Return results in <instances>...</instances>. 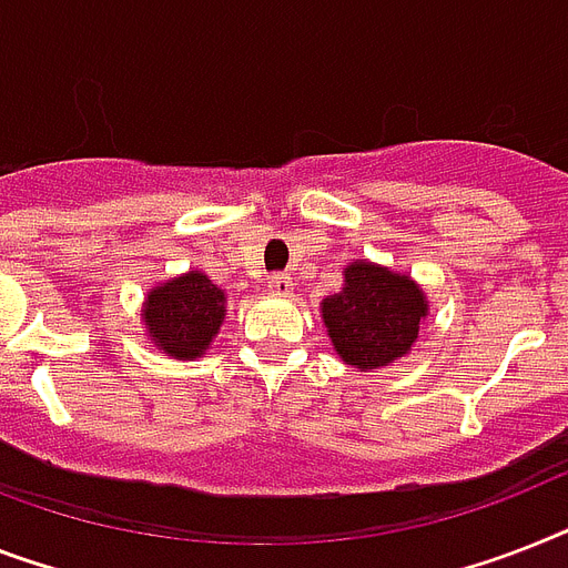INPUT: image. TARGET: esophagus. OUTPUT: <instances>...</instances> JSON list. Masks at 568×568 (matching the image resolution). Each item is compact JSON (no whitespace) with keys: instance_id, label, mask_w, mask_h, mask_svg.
<instances>
[{"instance_id":"obj_1","label":"esophagus","mask_w":568,"mask_h":568,"mask_svg":"<svg viewBox=\"0 0 568 568\" xmlns=\"http://www.w3.org/2000/svg\"><path fill=\"white\" fill-rule=\"evenodd\" d=\"M294 280L288 274H274L268 280V292L271 294H292Z\"/></svg>"}]
</instances>
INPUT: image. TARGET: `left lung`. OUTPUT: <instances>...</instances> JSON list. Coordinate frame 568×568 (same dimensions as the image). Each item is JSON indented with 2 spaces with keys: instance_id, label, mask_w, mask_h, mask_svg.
<instances>
[{
  "instance_id": "left-lung-1",
  "label": "left lung",
  "mask_w": 568,
  "mask_h": 568,
  "mask_svg": "<svg viewBox=\"0 0 568 568\" xmlns=\"http://www.w3.org/2000/svg\"><path fill=\"white\" fill-rule=\"evenodd\" d=\"M321 315L341 362L367 373L412 349L428 300L408 274L356 260L344 268V288L321 303Z\"/></svg>"
}]
</instances>
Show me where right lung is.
Returning a JSON list of instances; mask_svg holds the SVG:
<instances>
[{
	"instance_id": "right-lung-1",
	"label": "right lung",
	"mask_w": 568,
	"mask_h": 568,
	"mask_svg": "<svg viewBox=\"0 0 568 568\" xmlns=\"http://www.w3.org/2000/svg\"><path fill=\"white\" fill-rule=\"evenodd\" d=\"M227 315V297L210 276L189 271L151 288L142 306V324L151 344L180 362L204 356Z\"/></svg>"
}]
</instances>
